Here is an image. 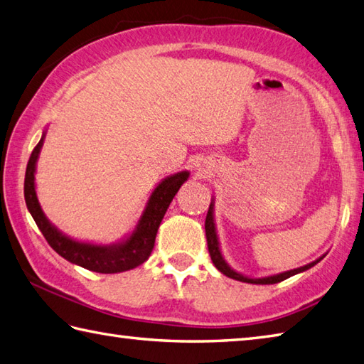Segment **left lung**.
<instances>
[{
	"label": "left lung",
	"mask_w": 364,
	"mask_h": 364,
	"mask_svg": "<svg viewBox=\"0 0 364 364\" xmlns=\"http://www.w3.org/2000/svg\"><path fill=\"white\" fill-rule=\"evenodd\" d=\"M215 201L212 198V203L209 205V212H207V217H205V239H207V248H209V253L212 257V262L213 265L217 267V269L223 273V275L237 279V281H242V283H250V284H277L279 281H284L287 278H291L296 273H301L311 267H314L317 262H321L322 259L325 257L321 256L316 261L309 262L303 267H299V269H294V270H287L283 273H277V275H270V277H262V278H250V277H245L242 273L235 272L231 265L226 262V259L223 257V253H221V248H220V240H218V235H217V226H215Z\"/></svg>",
	"instance_id": "1"
}]
</instances>
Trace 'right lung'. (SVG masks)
<instances>
[{
	"label": "right lung",
	"instance_id": "obj_1",
	"mask_svg": "<svg viewBox=\"0 0 364 364\" xmlns=\"http://www.w3.org/2000/svg\"><path fill=\"white\" fill-rule=\"evenodd\" d=\"M46 135L47 130H43L42 138L34 147L28 161L25 174V201L29 213H31L37 228L41 229V232L50 243V247L59 256L68 259L69 262L97 273H121L146 262L154 250L155 235H157L161 220L165 217L176 193L190 177V173L181 171L171 174L155 185L135 229L122 237L119 242L109 245L81 242L59 231L47 218V215L43 213L39 199H37L36 166Z\"/></svg>",
	"mask_w": 364,
	"mask_h": 364
}]
</instances>
